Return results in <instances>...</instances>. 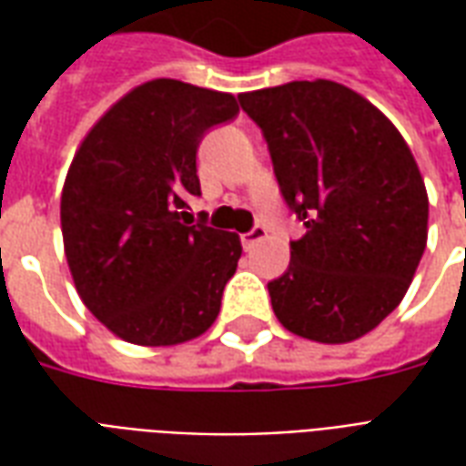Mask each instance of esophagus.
Returning a JSON list of instances; mask_svg holds the SVG:
<instances>
[{"instance_id":"obj_1","label":"esophagus","mask_w":466,"mask_h":466,"mask_svg":"<svg viewBox=\"0 0 466 466\" xmlns=\"http://www.w3.org/2000/svg\"><path fill=\"white\" fill-rule=\"evenodd\" d=\"M264 239H267V229H264L262 224H257V227H252L249 232L242 234V247L244 249H252L254 244L264 242Z\"/></svg>"}]
</instances>
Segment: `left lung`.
Here are the masks:
<instances>
[{
    "label": "left lung",
    "instance_id": "8db88e82",
    "mask_svg": "<svg viewBox=\"0 0 466 466\" xmlns=\"http://www.w3.org/2000/svg\"><path fill=\"white\" fill-rule=\"evenodd\" d=\"M262 129L287 207L307 234L269 282L277 319L322 344L360 339L410 289L427 247L430 199L404 137L329 79L239 95Z\"/></svg>",
    "mask_w": 466,
    "mask_h": 466
}]
</instances>
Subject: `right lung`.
I'll use <instances>...</instances> for the list:
<instances>
[{"instance_id": "1", "label": "right lung", "mask_w": 466, "mask_h": 466, "mask_svg": "<svg viewBox=\"0 0 466 466\" xmlns=\"http://www.w3.org/2000/svg\"><path fill=\"white\" fill-rule=\"evenodd\" d=\"M239 115L232 95L152 79L109 106L62 189V237L86 309L119 339L172 347L204 334L237 272L234 232L194 222L197 147Z\"/></svg>"}]
</instances>
